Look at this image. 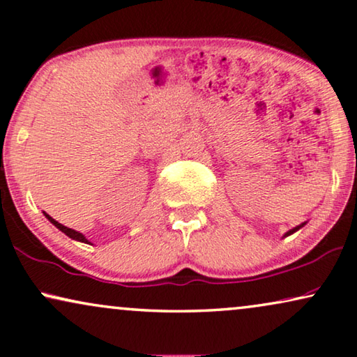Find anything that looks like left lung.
<instances>
[{
  "label": "left lung",
  "instance_id": "left-lung-1",
  "mask_svg": "<svg viewBox=\"0 0 357 357\" xmlns=\"http://www.w3.org/2000/svg\"><path fill=\"white\" fill-rule=\"evenodd\" d=\"M303 225H305V222H303V224H301V225H297V227H294V229H291L289 231H286V234H284V236H289V235H292V234H294V231H297L298 229H302V227H303Z\"/></svg>",
  "mask_w": 357,
  "mask_h": 357
}]
</instances>
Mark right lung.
<instances>
[{
	"mask_svg": "<svg viewBox=\"0 0 357 357\" xmlns=\"http://www.w3.org/2000/svg\"><path fill=\"white\" fill-rule=\"evenodd\" d=\"M44 216H46L49 220H50V222H52L54 225H55V227L56 229H59V230H61V231H63V234L65 235H68V236H70V238H73V240H76V241H81V243H87V245H90V241L86 238V236H84L82 234H81V231H76V230H73V229H68L66 227V225H63V224H60V222H56V220L55 219H52V218H50L49 216V214L47 213H44Z\"/></svg>",
	"mask_w": 357,
	"mask_h": 357,
	"instance_id": "obj_1",
	"label": "right lung"
}]
</instances>
